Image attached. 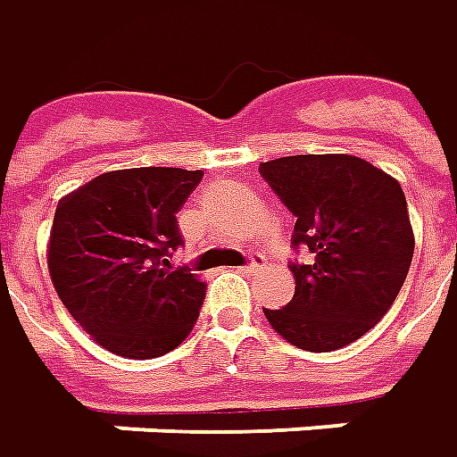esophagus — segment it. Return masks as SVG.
I'll return each instance as SVG.
<instances>
[{
    "label": "esophagus",
    "instance_id": "esophagus-1",
    "mask_svg": "<svg viewBox=\"0 0 457 457\" xmlns=\"http://www.w3.org/2000/svg\"><path fill=\"white\" fill-rule=\"evenodd\" d=\"M264 269H266L264 262H262L259 256H253V259H251L249 264L241 266V274H249V277H253V274H262Z\"/></svg>",
    "mask_w": 457,
    "mask_h": 457
}]
</instances>
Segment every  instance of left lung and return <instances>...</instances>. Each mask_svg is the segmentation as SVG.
Masks as SVG:
<instances>
[{"instance_id":"left-lung-1","label":"left lung","mask_w":457,"mask_h":457,"mask_svg":"<svg viewBox=\"0 0 457 457\" xmlns=\"http://www.w3.org/2000/svg\"><path fill=\"white\" fill-rule=\"evenodd\" d=\"M262 179L296 216V289L264 309L289 345L307 352L347 347L378 324L405 284L415 236L400 183L357 155H287L259 165Z\"/></svg>"}]
</instances>
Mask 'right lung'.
<instances>
[{"instance_id": "add662e5", "label": "right lung", "mask_w": 457, "mask_h": 457, "mask_svg": "<svg viewBox=\"0 0 457 457\" xmlns=\"http://www.w3.org/2000/svg\"><path fill=\"white\" fill-rule=\"evenodd\" d=\"M204 170L125 168L57 204L47 269L72 320L100 347L130 360L176 350L191 335L206 284L173 269L176 213Z\"/></svg>"}]
</instances>
